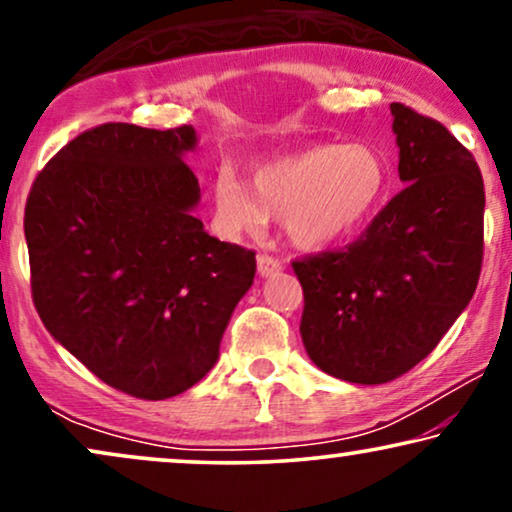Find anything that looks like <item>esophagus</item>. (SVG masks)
Segmentation results:
<instances>
[{
	"label": "esophagus",
	"instance_id": "obj_1",
	"mask_svg": "<svg viewBox=\"0 0 512 512\" xmlns=\"http://www.w3.org/2000/svg\"><path fill=\"white\" fill-rule=\"evenodd\" d=\"M256 263H258V275H261V277L275 275V272L282 270V261H279V258H275V256H270V254H258Z\"/></svg>",
	"mask_w": 512,
	"mask_h": 512
}]
</instances>
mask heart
Instances as JSON below:
<instances>
[{
	"instance_id": "heart-1",
	"label": "heart",
	"mask_w": 512,
	"mask_h": 512,
	"mask_svg": "<svg viewBox=\"0 0 512 512\" xmlns=\"http://www.w3.org/2000/svg\"><path fill=\"white\" fill-rule=\"evenodd\" d=\"M387 184L389 167L377 146L312 144L265 158L254 167L249 188L230 167H221L214 205L228 233H251L282 216L293 244L324 249L366 226Z\"/></svg>"
}]
</instances>
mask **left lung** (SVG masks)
Wrapping results in <instances>:
<instances>
[{"instance_id": "left-lung-1", "label": "left lung", "mask_w": 512, "mask_h": 512, "mask_svg": "<svg viewBox=\"0 0 512 512\" xmlns=\"http://www.w3.org/2000/svg\"><path fill=\"white\" fill-rule=\"evenodd\" d=\"M405 188L352 244L293 261L300 335L324 373L396 380L426 359L471 303L485 254V184L473 153L429 116L394 102Z\"/></svg>"}]
</instances>
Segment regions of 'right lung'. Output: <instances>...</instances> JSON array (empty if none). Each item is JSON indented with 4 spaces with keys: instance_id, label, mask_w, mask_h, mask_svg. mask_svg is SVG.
Wrapping results in <instances>:
<instances>
[{
    "instance_id": "add662e5",
    "label": "right lung",
    "mask_w": 512,
    "mask_h": 512,
    "mask_svg": "<svg viewBox=\"0 0 512 512\" xmlns=\"http://www.w3.org/2000/svg\"><path fill=\"white\" fill-rule=\"evenodd\" d=\"M195 130L104 123L62 146L25 205L32 300L48 333L123 394L163 401L219 359L256 251L207 235L181 156Z\"/></svg>"
}]
</instances>
